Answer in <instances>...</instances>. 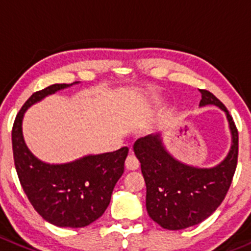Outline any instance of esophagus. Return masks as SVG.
<instances>
[{"mask_svg": "<svg viewBox=\"0 0 251 251\" xmlns=\"http://www.w3.org/2000/svg\"><path fill=\"white\" fill-rule=\"evenodd\" d=\"M125 166L128 171H135L140 167V162H139V160L136 158V156L131 153V154H128L127 158H126Z\"/></svg>", "mask_w": 251, "mask_h": 251, "instance_id": "obj_1", "label": "esophagus"}]
</instances>
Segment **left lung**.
I'll return each instance as SVG.
<instances>
[{
	"mask_svg": "<svg viewBox=\"0 0 251 251\" xmlns=\"http://www.w3.org/2000/svg\"><path fill=\"white\" fill-rule=\"evenodd\" d=\"M201 106L215 105L226 114L231 147L223 162L197 168L173 158L160 135L141 137L133 151L146 182V209L153 222L168 230H181L202 223L215 212L229 191L238 163L239 137L231 115L210 91L201 89Z\"/></svg>",
	"mask_w": 251,
	"mask_h": 251,
	"instance_id": "1",
	"label": "left lung"
}]
</instances>
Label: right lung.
I'll list each match as a JSON object with an SVG mask.
<instances>
[{"instance_id":"obj_1","label":"right lung","mask_w":251,"mask_h":251,"mask_svg":"<svg viewBox=\"0 0 251 251\" xmlns=\"http://www.w3.org/2000/svg\"><path fill=\"white\" fill-rule=\"evenodd\" d=\"M70 85L54 84L36 91L21 107L12 127L13 160L25 196L43 219L57 226L83 228L106 210L115 184L124 173L128 149L90 154L64 165L44 163L30 153L22 135L25 110Z\"/></svg>"}]
</instances>
